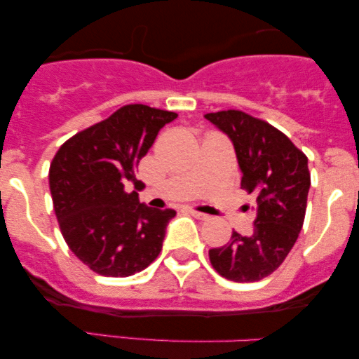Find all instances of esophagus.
<instances>
[{
	"mask_svg": "<svg viewBox=\"0 0 359 359\" xmlns=\"http://www.w3.org/2000/svg\"><path fill=\"white\" fill-rule=\"evenodd\" d=\"M187 211L191 212L194 217H197V219H209V216H208V214H204V212H199V211H196V209H191V208H189Z\"/></svg>",
	"mask_w": 359,
	"mask_h": 359,
	"instance_id": "esophagus-1",
	"label": "esophagus"
}]
</instances>
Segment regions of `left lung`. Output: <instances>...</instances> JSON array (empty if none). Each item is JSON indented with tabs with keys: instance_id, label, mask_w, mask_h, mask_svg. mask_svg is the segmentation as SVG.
I'll use <instances>...</instances> for the list:
<instances>
[{
	"instance_id": "obj_1",
	"label": "left lung",
	"mask_w": 359,
	"mask_h": 359,
	"mask_svg": "<svg viewBox=\"0 0 359 359\" xmlns=\"http://www.w3.org/2000/svg\"><path fill=\"white\" fill-rule=\"evenodd\" d=\"M204 116L233 142L241 189L257 197L251 234L233 231L229 243L209 250V259L221 277L258 282L282 265L302 229L311 187L307 156L277 128L243 111Z\"/></svg>"
}]
</instances>
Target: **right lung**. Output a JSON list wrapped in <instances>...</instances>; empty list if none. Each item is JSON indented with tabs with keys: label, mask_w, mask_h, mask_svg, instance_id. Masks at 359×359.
<instances>
[{
	"label": "right lung",
	"mask_w": 359,
	"mask_h": 359,
	"mask_svg": "<svg viewBox=\"0 0 359 359\" xmlns=\"http://www.w3.org/2000/svg\"><path fill=\"white\" fill-rule=\"evenodd\" d=\"M177 118L172 111L126 104L59 148L48 170L60 233L84 265L104 277L145 270L162 250L174 209L142 204L137 167L156 135Z\"/></svg>",
	"instance_id": "obj_1"
}]
</instances>
